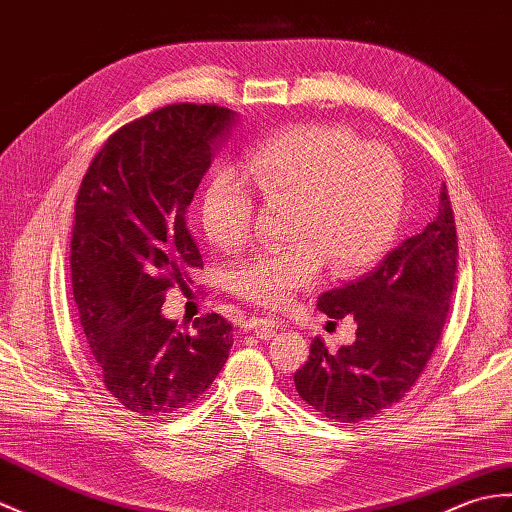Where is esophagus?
I'll return each mask as SVG.
<instances>
[{
	"label": "esophagus",
	"instance_id": "1",
	"mask_svg": "<svg viewBox=\"0 0 512 512\" xmlns=\"http://www.w3.org/2000/svg\"><path fill=\"white\" fill-rule=\"evenodd\" d=\"M277 327V320L272 316H251L244 320V331H253L259 338H270Z\"/></svg>",
	"mask_w": 512,
	"mask_h": 512
}]
</instances>
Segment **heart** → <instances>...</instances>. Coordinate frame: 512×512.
<instances>
[{"mask_svg": "<svg viewBox=\"0 0 512 512\" xmlns=\"http://www.w3.org/2000/svg\"><path fill=\"white\" fill-rule=\"evenodd\" d=\"M235 170H220L202 196V227L227 253L251 240L255 194L288 205L290 242L237 261L231 288L264 307H281L316 283L327 261L336 275L375 264L392 244L403 207V168L382 144H364L347 126L303 124L268 139Z\"/></svg>", "mask_w": 512, "mask_h": 512, "instance_id": "heart-1", "label": "heart"}]
</instances>
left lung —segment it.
<instances>
[{
    "label": "left lung",
    "instance_id": "1",
    "mask_svg": "<svg viewBox=\"0 0 512 512\" xmlns=\"http://www.w3.org/2000/svg\"><path fill=\"white\" fill-rule=\"evenodd\" d=\"M458 266L447 185L436 218L403 240L373 272L320 294L329 318L353 316L355 342L329 351L314 338L294 373L296 392L327 419L360 423L395 406L417 384L441 340Z\"/></svg>",
    "mask_w": 512,
    "mask_h": 512
}]
</instances>
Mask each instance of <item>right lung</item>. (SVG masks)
<instances>
[{"mask_svg":"<svg viewBox=\"0 0 512 512\" xmlns=\"http://www.w3.org/2000/svg\"><path fill=\"white\" fill-rule=\"evenodd\" d=\"M235 113L176 102L124 124L82 178L71 231V285L109 395L139 417H170L196 401L233 347L231 323L163 318L165 292L189 290L202 257L187 207Z\"/></svg>","mask_w":512,"mask_h":512,"instance_id":"1","label":"right lung"}]
</instances>
